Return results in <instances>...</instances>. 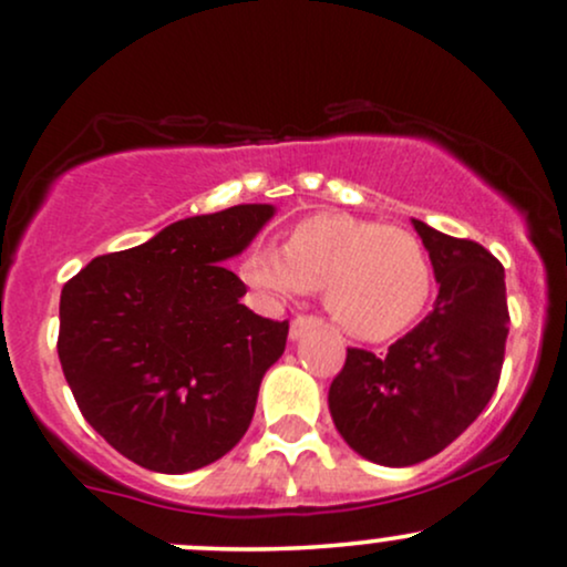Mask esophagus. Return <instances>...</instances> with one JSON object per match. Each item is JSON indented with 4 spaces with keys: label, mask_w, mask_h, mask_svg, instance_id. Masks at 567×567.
<instances>
[{
    "label": "esophagus",
    "mask_w": 567,
    "mask_h": 567,
    "mask_svg": "<svg viewBox=\"0 0 567 567\" xmlns=\"http://www.w3.org/2000/svg\"><path fill=\"white\" fill-rule=\"evenodd\" d=\"M317 324L319 322L313 317H296V319H292V322H290V340H292V343H296L298 338H303L306 332H309L311 327H317Z\"/></svg>",
    "instance_id": "1"
}]
</instances>
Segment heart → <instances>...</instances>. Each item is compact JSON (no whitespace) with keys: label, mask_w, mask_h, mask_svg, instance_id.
<instances>
[{"label":"heart","mask_w":567,"mask_h":567,"mask_svg":"<svg viewBox=\"0 0 567 567\" xmlns=\"http://www.w3.org/2000/svg\"><path fill=\"white\" fill-rule=\"evenodd\" d=\"M240 277L266 303L324 290V309L367 343L409 330L433 296V258L412 231L349 214H317L296 224L285 248L256 243Z\"/></svg>","instance_id":"obj_1"}]
</instances>
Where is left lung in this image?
I'll return each mask as SVG.
<instances>
[{"mask_svg":"<svg viewBox=\"0 0 567 567\" xmlns=\"http://www.w3.org/2000/svg\"><path fill=\"white\" fill-rule=\"evenodd\" d=\"M439 282L433 311L385 357L349 349L330 385L332 422L364 460L409 467L473 425L499 383L509 332L504 266L473 240L412 218Z\"/></svg>","mask_w":567,"mask_h":567,"instance_id":"8db88e82","label":"left lung"}]
</instances>
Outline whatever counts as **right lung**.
Segmentation results:
<instances>
[{
    "mask_svg": "<svg viewBox=\"0 0 567 567\" xmlns=\"http://www.w3.org/2000/svg\"><path fill=\"white\" fill-rule=\"evenodd\" d=\"M277 214L231 206L168 224L136 248L94 258L60 292L58 353L89 425L153 473L221 460L256 412L288 322L240 303L229 271Z\"/></svg>",
    "mask_w": 567,
    "mask_h": 567,
    "instance_id": "obj_1",
    "label": "right lung"
}]
</instances>
